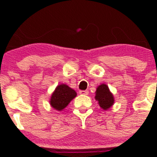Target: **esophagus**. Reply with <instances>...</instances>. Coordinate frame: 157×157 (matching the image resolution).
<instances>
[{"instance_id":"obj_1","label":"esophagus","mask_w":157,"mask_h":157,"mask_svg":"<svg viewBox=\"0 0 157 157\" xmlns=\"http://www.w3.org/2000/svg\"><path fill=\"white\" fill-rule=\"evenodd\" d=\"M88 91L87 90H80L79 91V94H82V95H87L88 94Z\"/></svg>"}]
</instances>
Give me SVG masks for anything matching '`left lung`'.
I'll return each instance as SVG.
<instances>
[{
  "instance_id": "left-lung-1",
  "label": "left lung",
  "mask_w": 157,
  "mask_h": 157,
  "mask_svg": "<svg viewBox=\"0 0 157 157\" xmlns=\"http://www.w3.org/2000/svg\"><path fill=\"white\" fill-rule=\"evenodd\" d=\"M95 99L98 101L100 107L104 110L110 109L114 104V97L106 84H101L97 88Z\"/></svg>"
}]
</instances>
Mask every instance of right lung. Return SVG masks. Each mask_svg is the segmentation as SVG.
Masks as SVG:
<instances>
[{
	"label": "right lung",
	"mask_w": 157,
	"mask_h": 157,
	"mask_svg": "<svg viewBox=\"0 0 157 157\" xmlns=\"http://www.w3.org/2000/svg\"><path fill=\"white\" fill-rule=\"evenodd\" d=\"M77 94L66 84H59L55 89L50 98V105L54 109L62 111L65 109Z\"/></svg>",
	"instance_id": "obj_1"
}]
</instances>
